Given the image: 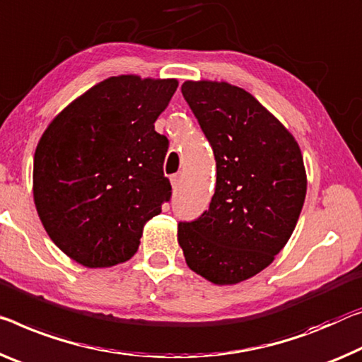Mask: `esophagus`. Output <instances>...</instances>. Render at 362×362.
I'll return each instance as SVG.
<instances>
[{"instance_id":"34e87169","label":"esophagus","mask_w":362,"mask_h":362,"mask_svg":"<svg viewBox=\"0 0 362 362\" xmlns=\"http://www.w3.org/2000/svg\"><path fill=\"white\" fill-rule=\"evenodd\" d=\"M170 181H171V186H173V189L176 191L177 187H180V182H181V176L180 175H173L170 177Z\"/></svg>"}]
</instances>
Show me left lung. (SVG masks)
Segmentation results:
<instances>
[{
  "instance_id": "obj_1",
  "label": "left lung",
  "mask_w": 362,
  "mask_h": 362,
  "mask_svg": "<svg viewBox=\"0 0 362 362\" xmlns=\"http://www.w3.org/2000/svg\"><path fill=\"white\" fill-rule=\"evenodd\" d=\"M216 162L209 210L177 225L186 264L215 285H236L274 262L298 223L305 168L291 132L251 93L228 82L186 81Z\"/></svg>"
}]
</instances>
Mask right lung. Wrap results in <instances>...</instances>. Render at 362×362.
Returning <instances> with one entry per match:
<instances>
[{
  "label": "right lung",
  "instance_id": "1",
  "mask_svg": "<svg viewBox=\"0 0 362 362\" xmlns=\"http://www.w3.org/2000/svg\"><path fill=\"white\" fill-rule=\"evenodd\" d=\"M176 79L116 76L76 98L43 132L33 157V202L52 241L88 269L129 260L144 225L171 197L168 139L153 123Z\"/></svg>",
  "mask_w": 362,
  "mask_h": 362
}]
</instances>
